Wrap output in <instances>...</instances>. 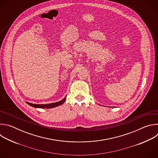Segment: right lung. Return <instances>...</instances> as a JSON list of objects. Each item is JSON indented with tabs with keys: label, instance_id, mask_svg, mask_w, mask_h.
<instances>
[{
	"label": "right lung",
	"instance_id": "obj_1",
	"mask_svg": "<svg viewBox=\"0 0 158 158\" xmlns=\"http://www.w3.org/2000/svg\"><path fill=\"white\" fill-rule=\"evenodd\" d=\"M66 100V97H65L63 99H62L61 101L57 102H54V103H51V104H32L28 102H26L27 104H28L29 105L34 107H37V108H47V109H50V108H52V107H57L58 106H60L61 104H62Z\"/></svg>",
	"mask_w": 158,
	"mask_h": 158
}]
</instances>
